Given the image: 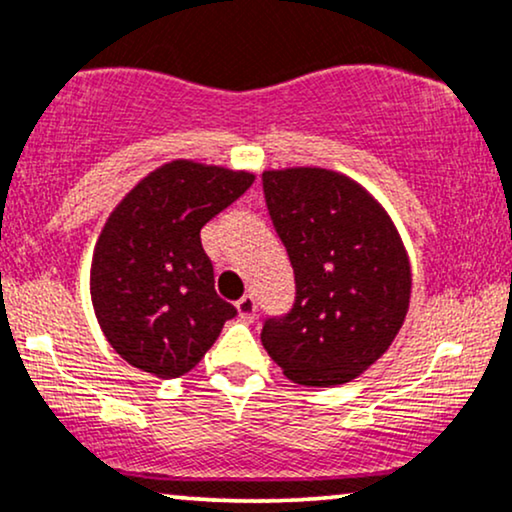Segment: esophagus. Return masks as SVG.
<instances>
[{
	"mask_svg": "<svg viewBox=\"0 0 512 512\" xmlns=\"http://www.w3.org/2000/svg\"><path fill=\"white\" fill-rule=\"evenodd\" d=\"M236 310H238V317L243 319V322H252L255 319V312H257V303L252 295H243V298L236 303Z\"/></svg>",
	"mask_w": 512,
	"mask_h": 512,
	"instance_id": "obj_1",
	"label": "esophagus"
}]
</instances>
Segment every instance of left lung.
<instances>
[{
	"instance_id": "1",
	"label": "left lung",
	"mask_w": 512,
	"mask_h": 512,
	"mask_svg": "<svg viewBox=\"0 0 512 512\" xmlns=\"http://www.w3.org/2000/svg\"><path fill=\"white\" fill-rule=\"evenodd\" d=\"M262 186L295 274L293 310L264 322L262 346L295 384H348L389 350L408 315L412 272L400 233L338 171L274 169Z\"/></svg>"
}]
</instances>
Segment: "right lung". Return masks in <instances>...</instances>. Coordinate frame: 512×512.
I'll return each mask as SVG.
<instances>
[{"mask_svg": "<svg viewBox=\"0 0 512 512\" xmlns=\"http://www.w3.org/2000/svg\"><path fill=\"white\" fill-rule=\"evenodd\" d=\"M252 181L250 171L174 159L109 214L92 252L90 295L109 346L128 365L159 379L181 377L236 317L214 291L200 229Z\"/></svg>", "mask_w": 512, "mask_h": 512, "instance_id": "add662e5", "label": "right lung"}]
</instances>
